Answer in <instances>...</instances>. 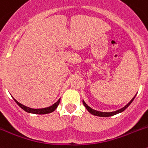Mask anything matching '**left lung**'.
<instances>
[{
    "instance_id": "left-lung-1",
    "label": "left lung",
    "mask_w": 148,
    "mask_h": 148,
    "mask_svg": "<svg viewBox=\"0 0 148 148\" xmlns=\"http://www.w3.org/2000/svg\"><path fill=\"white\" fill-rule=\"evenodd\" d=\"M135 96H136V95H135ZM135 96H134V97H133V99H132V100L130 101V102L128 103V104H127L126 106H125L124 108H121V109H120V110H119L114 111V112H110V113H104V112H100V111L95 110H93V109H92V108H90V107H89V106L87 105V104H86V103L84 102V101H83V104L84 106H85L86 109H87V110H88L89 112H90V113H91V114L94 115V116H100V117H109V116H114V115L118 114V113L123 112V111L125 110L126 109V108H128V106H129L130 104H131L132 101H133V99H135Z\"/></svg>"
}]
</instances>
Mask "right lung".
<instances>
[{"mask_svg":"<svg viewBox=\"0 0 148 148\" xmlns=\"http://www.w3.org/2000/svg\"><path fill=\"white\" fill-rule=\"evenodd\" d=\"M15 101V102L19 105L20 108H21L23 110H25L27 113H35V114H47V113H52L57 108L58 105L59 104L60 102V99L58 100L54 104H53L52 106L49 107V108H42V109H32V108H28V107H26V106L23 105L21 103H19L18 101H16L15 99H14Z\"/></svg>","mask_w":148,"mask_h":148,"instance_id":"right-lung-1","label":"right lung"}]
</instances>
